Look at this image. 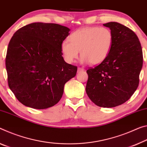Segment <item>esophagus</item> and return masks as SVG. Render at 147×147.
<instances>
[{
    "label": "esophagus",
    "instance_id": "34e87169",
    "mask_svg": "<svg viewBox=\"0 0 147 147\" xmlns=\"http://www.w3.org/2000/svg\"><path fill=\"white\" fill-rule=\"evenodd\" d=\"M82 71H84V68H81V67H78V72H82Z\"/></svg>",
    "mask_w": 147,
    "mask_h": 147
}]
</instances>
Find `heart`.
I'll use <instances>...</instances> for the list:
<instances>
[{
  "instance_id": "1",
  "label": "heart",
  "mask_w": 147,
  "mask_h": 147,
  "mask_svg": "<svg viewBox=\"0 0 147 147\" xmlns=\"http://www.w3.org/2000/svg\"><path fill=\"white\" fill-rule=\"evenodd\" d=\"M69 40H65L61 45L64 59L73 63L80 55L84 63L97 65L103 62L110 53L113 44V34L107 27L97 26L84 27L73 32Z\"/></svg>"
}]
</instances>
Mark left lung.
<instances>
[{
    "instance_id": "left-lung-1",
    "label": "left lung",
    "mask_w": 147,
    "mask_h": 147,
    "mask_svg": "<svg viewBox=\"0 0 147 147\" xmlns=\"http://www.w3.org/2000/svg\"><path fill=\"white\" fill-rule=\"evenodd\" d=\"M103 25L113 32V47L103 62L87 70L86 91L96 105L111 108L124 103L136 92L143 57L140 42L132 30L117 22Z\"/></svg>"
}]
</instances>
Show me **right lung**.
Instances as JSON below:
<instances>
[{"instance_id": "obj_1", "label": "right lung", "mask_w": 147, "mask_h": 147, "mask_svg": "<svg viewBox=\"0 0 147 147\" xmlns=\"http://www.w3.org/2000/svg\"><path fill=\"white\" fill-rule=\"evenodd\" d=\"M68 27L32 23L18 29L8 44L6 68L8 86L20 103L32 109L54 106L77 67L64 61L61 45Z\"/></svg>"}]
</instances>
